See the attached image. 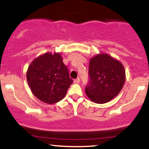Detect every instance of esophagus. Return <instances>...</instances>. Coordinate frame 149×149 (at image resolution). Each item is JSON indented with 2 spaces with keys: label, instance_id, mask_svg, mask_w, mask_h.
I'll return each instance as SVG.
<instances>
[{
  "label": "esophagus",
  "instance_id": "34e87169",
  "mask_svg": "<svg viewBox=\"0 0 149 149\" xmlns=\"http://www.w3.org/2000/svg\"><path fill=\"white\" fill-rule=\"evenodd\" d=\"M80 83V78H78L74 80V83Z\"/></svg>",
  "mask_w": 149,
  "mask_h": 149
}]
</instances>
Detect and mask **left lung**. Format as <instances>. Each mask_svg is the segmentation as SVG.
Listing matches in <instances>:
<instances>
[{
    "label": "left lung",
    "mask_w": 149,
    "mask_h": 149,
    "mask_svg": "<svg viewBox=\"0 0 149 149\" xmlns=\"http://www.w3.org/2000/svg\"><path fill=\"white\" fill-rule=\"evenodd\" d=\"M89 81L85 88L92 102L104 104L117 96L125 82L123 65L109 54H99L89 64Z\"/></svg>",
    "instance_id": "1"
}]
</instances>
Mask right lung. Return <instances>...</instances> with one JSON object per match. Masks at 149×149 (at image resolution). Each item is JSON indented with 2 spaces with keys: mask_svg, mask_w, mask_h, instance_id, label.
<instances>
[{
  "mask_svg": "<svg viewBox=\"0 0 149 149\" xmlns=\"http://www.w3.org/2000/svg\"><path fill=\"white\" fill-rule=\"evenodd\" d=\"M26 79L32 93L47 104L62 100L73 82L60 53L51 52L39 56L31 63Z\"/></svg>",
  "mask_w": 149,
  "mask_h": 149,
  "instance_id": "add662e5",
  "label": "right lung"
}]
</instances>
